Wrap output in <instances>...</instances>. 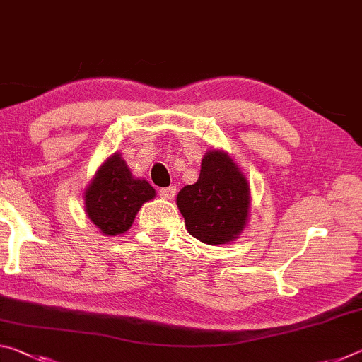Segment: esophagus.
Wrapping results in <instances>:
<instances>
[{
    "label": "esophagus",
    "mask_w": 362,
    "mask_h": 362,
    "mask_svg": "<svg viewBox=\"0 0 362 362\" xmlns=\"http://www.w3.org/2000/svg\"><path fill=\"white\" fill-rule=\"evenodd\" d=\"M175 193H177V188L175 187H168V188L159 189V196H161L163 199H174Z\"/></svg>",
    "instance_id": "esophagus-1"
}]
</instances>
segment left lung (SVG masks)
Segmentation results:
<instances>
[{"label":"left lung","mask_w":362,"mask_h":362,"mask_svg":"<svg viewBox=\"0 0 362 362\" xmlns=\"http://www.w3.org/2000/svg\"><path fill=\"white\" fill-rule=\"evenodd\" d=\"M175 201L189 235L211 246H223L246 228L250 187L231 155L214 148L201 159L198 180L183 187Z\"/></svg>","instance_id":"obj_1"}]
</instances>
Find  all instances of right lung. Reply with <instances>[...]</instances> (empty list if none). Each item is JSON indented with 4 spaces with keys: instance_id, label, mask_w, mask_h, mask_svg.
<instances>
[{
    "instance_id": "right-lung-1",
    "label": "right lung",
    "mask_w": 362,
    "mask_h": 362,
    "mask_svg": "<svg viewBox=\"0 0 362 362\" xmlns=\"http://www.w3.org/2000/svg\"><path fill=\"white\" fill-rule=\"evenodd\" d=\"M155 196V188L145 179L134 177L121 153L115 151L86 187L84 211L100 233L118 236L131 228L140 207Z\"/></svg>"
}]
</instances>
